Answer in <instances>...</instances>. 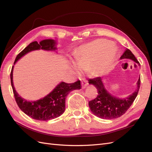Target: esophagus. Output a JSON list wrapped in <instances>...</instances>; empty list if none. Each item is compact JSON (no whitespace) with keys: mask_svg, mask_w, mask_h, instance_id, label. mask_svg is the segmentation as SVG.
<instances>
[{"mask_svg":"<svg viewBox=\"0 0 152 152\" xmlns=\"http://www.w3.org/2000/svg\"><path fill=\"white\" fill-rule=\"evenodd\" d=\"M81 84L82 88H85V87L88 85V82H87V80H86L85 79H82L81 80Z\"/></svg>","mask_w":152,"mask_h":152,"instance_id":"1","label":"esophagus"}]
</instances>
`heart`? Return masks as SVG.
<instances>
[{"mask_svg": "<svg viewBox=\"0 0 152 152\" xmlns=\"http://www.w3.org/2000/svg\"><path fill=\"white\" fill-rule=\"evenodd\" d=\"M115 54V50L110 41L99 39L82 47L75 54V62L80 70L98 75L108 70ZM72 66L75 72H79L75 65Z\"/></svg>", "mask_w": 152, "mask_h": 152, "instance_id": "heart-1", "label": "heart"}]
</instances>
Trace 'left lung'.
I'll return each instance as SVG.
<instances>
[{
	"label": "left lung",
	"mask_w": 152,
	"mask_h": 152,
	"mask_svg": "<svg viewBox=\"0 0 152 152\" xmlns=\"http://www.w3.org/2000/svg\"><path fill=\"white\" fill-rule=\"evenodd\" d=\"M131 59L137 64H140L134 55L129 49H126L121 59ZM90 84H93L98 91V96L94 99L89 102V108L96 116L104 119H113L121 117L130 108L134 102L140 87V77L137 81V89L131 95L125 99H119L109 94L104 89L101 77L90 79Z\"/></svg>",
	"instance_id": "8db88e82"
}]
</instances>
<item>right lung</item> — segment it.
Instances as JSON below:
<instances>
[{"instance_id":"1","label":"right lung","mask_w":152,"mask_h":152,"mask_svg":"<svg viewBox=\"0 0 152 152\" xmlns=\"http://www.w3.org/2000/svg\"><path fill=\"white\" fill-rule=\"evenodd\" d=\"M55 41L46 39L38 43L37 41L30 43L28 46L17 55L14 64L25 54L31 50L37 49L55 50ZM11 72V83L16 103L19 108L27 115L38 121H49L57 118L63 113L65 110V99L68 94L72 91L80 89V82L78 80L72 84L62 82L53 91L42 99L35 102H27L22 99L16 91L12 82V70Z\"/></svg>"}]
</instances>
